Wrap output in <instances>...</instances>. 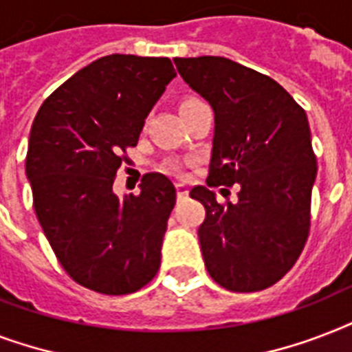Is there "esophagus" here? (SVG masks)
I'll list each match as a JSON object with an SVG mask.
<instances>
[{"instance_id": "esophagus-1", "label": "esophagus", "mask_w": 352, "mask_h": 352, "mask_svg": "<svg viewBox=\"0 0 352 352\" xmlns=\"http://www.w3.org/2000/svg\"><path fill=\"white\" fill-rule=\"evenodd\" d=\"M188 192H190V190H188V186L184 182H177V195H179V199L186 197Z\"/></svg>"}]
</instances>
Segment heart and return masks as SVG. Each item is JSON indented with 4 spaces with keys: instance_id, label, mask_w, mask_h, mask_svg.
<instances>
[{
    "instance_id": "1",
    "label": "heart",
    "mask_w": 352,
    "mask_h": 352,
    "mask_svg": "<svg viewBox=\"0 0 352 352\" xmlns=\"http://www.w3.org/2000/svg\"><path fill=\"white\" fill-rule=\"evenodd\" d=\"M188 102H193V100H186V102H182V104H188Z\"/></svg>"
}]
</instances>
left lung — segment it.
Wrapping results in <instances>:
<instances>
[{
  "instance_id": "1",
  "label": "left lung",
  "mask_w": 352,
  "mask_h": 352,
  "mask_svg": "<svg viewBox=\"0 0 352 352\" xmlns=\"http://www.w3.org/2000/svg\"><path fill=\"white\" fill-rule=\"evenodd\" d=\"M177 71L215 115L199 243L206 270L232 292H256L283 278L311 230L316 155L303 107L267 74L228 58H175ZM240 184L235 204L208 187Z\"/></svg>"
}]
</instances>
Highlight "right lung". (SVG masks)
I'll return each mask as SVG.
<instances>
[{"mask_svg":"<svg viewBox=\"0 0 352 352\" xmlns=\"http://www.w3.org/2000/svg\"><path fill=\"white\" fill-rule=\"evenodd\" d=\"M168 58L109 54L63 82L32 122L25 171L36 217L69 278L107 296L137 292L159 272L177 192L160 173L118 199L113 182L166 85Z\"/></svg>","mask_w":352,"mask_h":352,"instance_id":"obj_1","label":"right lung"}]
</instances>
